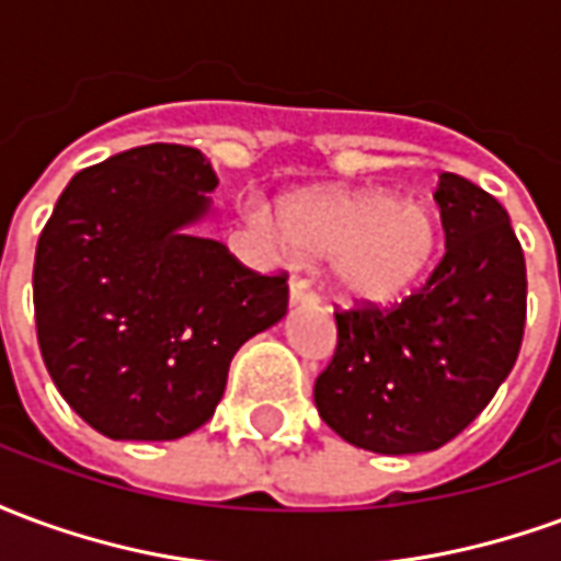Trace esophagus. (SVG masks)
<instances>
[{
  "label": "esophagus",
  "instance_id": "1",
  "mask_svg": "<svg viewBox=\"0 0 561 561\" xmlns=\"http://www.w3.org/2000/svg\"><path fill=\"white\" fill-rule=\"evenodd\" d=\"M288 304L291 306H316L318 297H316V291L309 288V282L291 279V288H288Z\"/></svg>",
  "mask_w": 561,
  "mask_h": 561
}]
</instances>
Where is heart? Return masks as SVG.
<instances>
[{
  "instance_id": "b5f03b06",
  "label": "heart",
  "mask_w": 561,
  "mask_h": 561,
  "mask_svg": "<svg viewBox=\"0 0 561 561\" xmlns=\"http://www.w3.org/2000/svg\"><path fill=\"white\" fill-rule=\"evenodd\" d=\"M257 228L267 221L255 216ZM282 243L330 257V288L354 309L402 304L442 252V221L423 204H402L388 188L297 195L276 213Z\"/></svg>"
}]
</instances>
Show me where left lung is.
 Segmentation results:
<instances>
[{
  "label": "left lung",
  "mask_w": 561,
  "mask_h": 561,
  "mask_svg": "<svg viewBox=\"0 0 561 561\" xmlns=\"http://www.w3.org/2000/svg\"><path fill=\"white\" fill-rule=\"evenodd\" d=\"M445 257L390 309L336 312V352L316 381L321 421L373 454L447 445L514 369L526 328V257L507 209L442 173Z\"/></svg>",
  "instance_id": "obj_1"
}]
</instances>
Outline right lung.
<instances>
[{"instance_id":"obj_1","label":"right lung","mask_w":561,"mask_h":561,"mask_svg":"<svg viewBox=\"0 0 561 561\" xmlns=\"http://www.w3.org/2000/svg\"><path fill=\"white\" fill-rule=\"evenodd\" d=\"M216 185L201 149L149 144L75 173L44 225L32 273L44 366L107 438L195 433L240 345L288 312V276L188 231Z\"/></svg>"}]
</instances>
